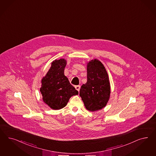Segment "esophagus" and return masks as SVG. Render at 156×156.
Instances as JSON below:
<instances>
[{
    "mask_svg": "<svg viewBox=\"0 0 156 156\" xmlns=\"http://www.w3.org/2000/svg\"><path fill=\"white\" fill-rule=\"evenodd\" d=\"M76 90L79 91L80 89V86H75Z\"/></svg>",
    "mask_w": 156,
    "mask_h": 156,
    "instance_id": "34e87169",
    "label": "esophagus"
}]
</instances>
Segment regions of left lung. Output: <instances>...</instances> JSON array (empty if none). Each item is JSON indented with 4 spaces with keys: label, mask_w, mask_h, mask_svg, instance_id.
<instances>
[{
    "label": "left lung",
    "mask_w": 156,
    "mask_h": 156,
    "mask_svg": "<svg viewBox=\"0 0 156 156\" xmlns=\"http://www.w3.org/2000/svg\"><path fill=\"white\" fill-rule=\"evenodd\" d=\"M87 81L80 90V96L88 110H99L106 106L110 96V84L105 67L95 59L87 64Z\"/></svg>",
    "instance_id": "8db88e82"
}]
</instances>
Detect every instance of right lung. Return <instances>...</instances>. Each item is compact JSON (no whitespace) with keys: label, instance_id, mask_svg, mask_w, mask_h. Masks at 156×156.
Wrapping results in <instances>:
<instances>
[{"label":"right lung","instance_id":"right-lung-1","mask_svg":"<svg viewBox=\"0 0 156 156\" xmlns=\"http://www.w3.org/2000/svg\"><path fill=\"white\" fill-rule=\"evenodd\" d=\"M66 64V61L63 58L53 61L41 80L40 91L43 101L53 110L64 108L72 96L79 94L64 75Z\"/></svg>","mask_w":156,"mask_h":156}]
</instances>
